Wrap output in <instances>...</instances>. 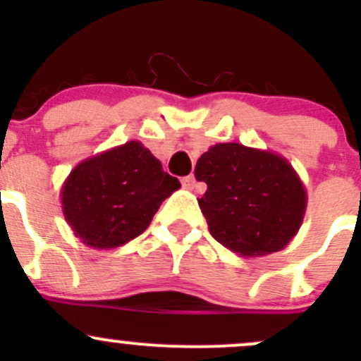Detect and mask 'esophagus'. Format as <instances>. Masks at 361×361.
<instances>
[{
  "instance_id": "esophagus-1",
  "label": "esophagus",
  "mask_w": 361,
  "mask_h": 361,
  "mask_svg": "<svg viewBox=\"0 0 361 361\" xmlns=\"http://www.w3.org/2000/svg\"><path fill=\"white\" fill-rule=\"evenodd\" d=\"M181 183H183V187L188 188V190H194L195 185H197V180H195L194 174H190V176L183 178V180H181Z\"/></svg>"
}]
</instances>
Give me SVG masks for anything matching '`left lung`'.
<instances>
[{
    "mask_svg": "<svg viewBox=\"0 0 361 361\" xmlns=\"http://www.w3.org/2000/svg\"><path fill=\"white\" fill-rule=\"evenodd\" d=\"M195 178L207 185L199 201L211 235L241 257L281 251L297 235L307 192L283 155L241 143L204 152Z\"/></svg>",
    "mask_w": 361,
    "mask_h": 361,
    "instance_id": "1",
    "label": "left lung"
}]
</instances>
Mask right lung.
<instances>
[{
    "instance_id": "obj_1",
    "label": "right lung",
    "mask_w": 361,
    "mask_h": 361,
    "mask_svg": "<svg viewBox=\"0 0 361 361\" xmlns=\"http://www.w3.org/2000/svg\"><path fill=\"white\" fill-rule=\"evenodd\" d=\"M181 185L140 141L82 160L61 188L73 234L94 250H111L147 231L152 218Z\"/></svg>"
}]
</instances>
